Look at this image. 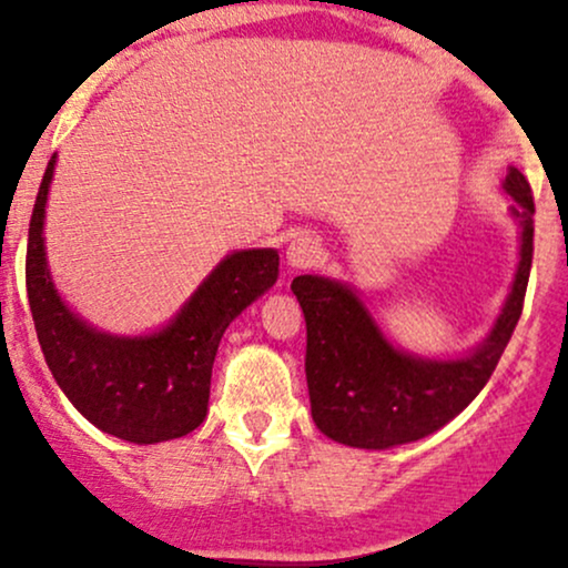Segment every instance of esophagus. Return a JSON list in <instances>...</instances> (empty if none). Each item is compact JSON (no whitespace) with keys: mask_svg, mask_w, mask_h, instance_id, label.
Instances as JSON below:
<instances>
[{"mask_svg":"<svg viewBox=\"0 0 568 568\" xmlns=\"http://www.w3.org/2000/svg\"><path fill=\"white\" fill-rule=\"evenodd\" d=\"M285 258H288L293 270H306V266H312L321 258V243L312 234H298V237L291 240Z\"/></svg>","mask_w":568,"mask_h":568,"instance_id":"esophagus-1","label":"esophagus"}]
</instances>
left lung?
<instances>
[{"label": "left lung", "mask_w": 568, "mask_h": 568, "mask_svg": "<svg viewBox=\"0 0 568 568\" xmlns=\"http://www.w3.org/2000/svg\"><path fill=\"white\" fill-rule=\"evenodd\" d=\"M505 192L520 224V262L491 334L459 361H429L395 349L347 285L317 275L291 283L306 321V387L312 419L331 440L355 448H393L419 440L454 419L486 387L510 342L529 285L534 197L510 168Z\"/></svg>", "instance_id": "1"}]
</instances>
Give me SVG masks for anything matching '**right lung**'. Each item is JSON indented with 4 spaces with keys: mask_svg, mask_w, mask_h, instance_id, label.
I'll return each mask as SVG.
<instances>
[{
    "mask_svg": "<svg viewBox=\"0 0 568 568\" xmlns=\"http://www.w3.org/2000/svg\"><path fill=\"white\" fill-rule=\"evenodd\" d=\"M55 154L39 184L26 247V291L39 347L58 387L90 425L128 443L181 438L202 425L211 371L226 325L277 280L280 256L253 247L226 256L152 336H109L88 325L58 296L44 258V205Z\"/></svg>",
    "mask_w": 568,
    "mask_h": 568,
    "instance_id": "1",
    "label": "right lung"
}]
</instances>
